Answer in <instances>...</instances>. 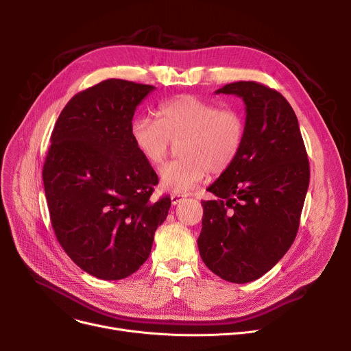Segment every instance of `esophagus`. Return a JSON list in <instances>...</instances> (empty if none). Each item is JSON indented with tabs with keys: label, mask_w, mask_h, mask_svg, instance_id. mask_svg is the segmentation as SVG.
<instances>
[{
	"label": "esophagus",
	"mask_w": 351,
	"mask_h": 351,
	"mask_svg": "<svg viewBox=\"0 0 351 351\" xmlns=\"http://www.w3.org/2000/svg\"><path fill=\"white\" fill-rule=\"evenodd\" d=\"M185 197H186V195H183V193H173V195L171 196L172 205H178V204H180L182 200H185Z\"/></svg>",
	"instance_id": "1"
}]
</instances>
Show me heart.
<instances>
[{"mask_svg":"<svg viewBox=\"0 0 351 351\" xmlns=\"http://www.w3.org/2000/svg\"><path fill=\"white\" fill-rule=\"evenodd\" d=\"M131 136L152 166L162 165L173 145H179L180 158L163 166L160 186L185 193L209 172L222 175L236 162L246 138V119L236 108H220L216 102L185 95L162 104L158 119L136 118Z\"/></svg>","mask_w":351,"mask_h":351,"instance_id":"b5f03b06","label":"heart"}]
</instances>
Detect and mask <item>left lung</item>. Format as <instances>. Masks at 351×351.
I'll return each mask as SVG.
<instances>
[{"mask_svg":"<svg viewBox=\"0 0 351 351\" xmlns=\"http://www.w3.org/2000/svg\"><path fill=\"white\" fill-rule=\"evenodd\" d=\"M216 94L241 97L246 138L241 155L208 188L197 247L219 278L247 283L278 263L296 239L310 168L298 117L280 92L254 81Z\"/></svg>","mask_w":351,"mask_h":351,"instance_id":"obj_1","label":"left lung"}]
</instances>
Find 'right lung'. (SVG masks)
<instances>
[{
	"label": "right lung",
	"instance_id": "1",
	"mask_svg": "<svg viewBox=\"0 0 351 351\" xmlns=\"http://www.w3.org/2000/svg\"><path fill=\"white\" fill-rule=\"evenodd\" d=\"M155 86L106 80L62 109L43 179L51 225L72 262L102 280H121L149 257L171 197L151 200L158 175L131 136L136 106Z\"/></svg>",
	"mask_w": 351,
	"mask_h": 351
}]
</instances>
